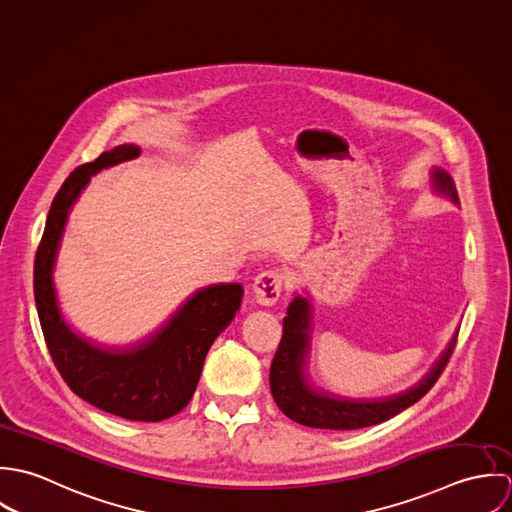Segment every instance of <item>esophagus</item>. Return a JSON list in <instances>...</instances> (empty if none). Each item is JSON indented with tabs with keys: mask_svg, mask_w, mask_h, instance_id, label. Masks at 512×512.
Listing matches in <instances>:
<instances>
[{
	"mask_svg": "<svg viewBox=\"0 0 512 512\" xmlns=\"http://www.w3.org/2000/svg\"><path fill=\"white\" fill-rule=\"evenodd\" d=\"M286 276L280 270H266L254 278L252 292L260 305H274L284 292Z\"/></svg>",
	"mask_w": 512,
	"mask_h": 512,
	"instance_id": "34e87169",
	"label": "esophagus"
}]
</instances>
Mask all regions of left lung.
I'll return each instance as SVG.
<instances>
[{
	"instance_id": "1",
	"label": "left lung",
	"mask_w": 512,
	"mask_h": 512,
	"mask_svg": "<svg viewBox=\"0 0 512 512\" xmlns=\"http://www.w3.org/2000/svg\"><path fill=\"white\" fill-rule=\"evenodd\" d=\"M432 185L439 195H445L455 205H459L453 179L447 171L436 167L432 171ZM309 333L311 303L305 297L297 295L293 297L288 307V315L284 317V335L270 366V388L278 408L290 420L307 428L321 430H359L386 422L402 410L410 408L438 382L457 343V337H453L447 349L441 353L438 363L432 366L422 382H418L410 390L380 400H351L317 390L309 384L305 372V361L311 343Z\"/></svg>"
}]
</instances>
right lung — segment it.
<instances>
[{
  "instance_id": "1",
  "label": "right lung",
  "mask_w": 512,
  "mask_h": 512,
  "mask_svg": "<svg viewBox=\"0 0 512 512\" xmlns=\"http://www.w3.org/2000/svg\"><path fill=\"white\" fill-rule=\"evenodd\" d=\"M134 144L104 151L76 167L53 199L33 268V292L51 359L76 396L108 414L161 422L181 412L195 394L205 357L242 303L240 284H219L193 293L146 341L106 349L80 337L65 321L53 286V266L71 207L90 175L134 159Z\"/></svg>"
}]
</instances>
